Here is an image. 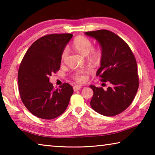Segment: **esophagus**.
Here are the masks:
<instances>
[{
  "instance_id": "1",
  "label": "esophagus",
  "mask_w": 155,
  "mask_h": 155,
  "mask_svg": "<svg viewBox=\"0 0 155 155\" xmlns=\"http://www.w3.org/2000/svg\"><path fill=\"white\" fill-rule=\"evenodd\" d=\"M81 87H81V85H74V87H73V89H74V91H78V90H81Z\"/></svg>"
}]
</instances>
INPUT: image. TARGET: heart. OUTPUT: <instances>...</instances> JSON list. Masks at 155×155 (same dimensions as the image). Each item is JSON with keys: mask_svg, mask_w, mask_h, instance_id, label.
<instances>
[{"mask_svg": "<svg viewBox=\"0 0 155 155\" xmlns=\"http://www.w3.org/2000/svg\"><path fill=\"white\" fill-rule=\"evenodd\" d=\"M73 47L83 55L87 56L90 54V57L94 61H99L101 59L102 52L98 48H93V44L90 39L85 36H78L73 41ZM68 55V50L65 48L62 52L61 60L64 61ZM90 70H78L74 74V79L78 83H85L87 80V74Z\"/></svg>", "mask_w": 155, "mask_h": 155, "instance_id": "heart-1", "label": "heart"}]
</instances>
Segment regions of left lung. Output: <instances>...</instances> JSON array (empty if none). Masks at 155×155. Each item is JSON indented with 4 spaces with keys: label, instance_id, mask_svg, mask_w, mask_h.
Masks as SVG:
<instances>
[{
    "label": "left lung",
    "instance_id": "obj_1",
    "mask_svg": "<svg viewBox=\"0 0 155 155\" xmlns=\"http://www.w3.org/2000/svg\"><path fill=\"white\" fill-rule=\"evenodd\" d=\"M101 46V67L96 75L103 83H109L104 90L91 85L94 95L90 105L94 111L105 116H114L124 111L132 103L139 87L137 65L128 44L108 30L85 32ZM104 84V83H103Z\"/></svg>",
    "mask_w": 155,
    "mask_h": 155
}]
</instances>
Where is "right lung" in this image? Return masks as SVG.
Instances as JSON below:
<instances>
[{"instance_id":"add662e5","label":"right lung","mask_w":155,"mask_h":155,"mask_svg":"<svg viewBox=\"0 0 155 155\" xmlns=\"http://www.w3.org/2000/svg\"><path fill=\"white\" fill-rule=\"evenodd\" d=\"M72 34H49L37 40L26 52L18 73L21 100L28 111L41 119L56 118L64 113L73 94L65 83L54 90L49 77L60 68L61 54Z\"/></svg>"}]
</instances>
